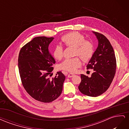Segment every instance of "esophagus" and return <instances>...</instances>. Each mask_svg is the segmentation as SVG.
I'll return each mask as SVG.
<instances>
[{"label": "esophagus", "instance_id": "esophagus-1", "mask_svg": "<svg viewBox=\"0 0 129 129\" xmlns=\"http://www.w3.org/2000/svg\"><path fill=\"white\" fill-rule=\"evenodd\" d=\"M74 75H74V74H73V73H69L68 75V77H72Z\"/></svg>", "mask_w": 129, "mask_h": 129}]
</instances>
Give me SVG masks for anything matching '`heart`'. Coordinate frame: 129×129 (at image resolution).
Masks as SVG:
<instances>
[{"mask_svg":"<svg viewBox=\"0 0 129 129\" xmlns=\"http://www.w3.org/2000/svg\"><path fill=\"white\" fill-rule=\"evenodd\" d=\"M61 41L67 47H74V56H79L84 62L88 61L94 53L93 43L85 40L83 35L79 32H72L66 34L62 37ZM53 55L56 60H61L63 57V47L60 45L56 46L53 49ZM79 57L67 58L60 65V68L71 73L76 72L82 64Z\"/></svg>","mask_w":129,"mask_h":129,"instance_id":"b5f03b06","label":"heart"}]
</instances>
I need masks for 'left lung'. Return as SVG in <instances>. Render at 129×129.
I'll list each match as a JSON object with an SVG mask.
<instances>
[{"instance_id": "left-lung-1", "label": "left lung", "mask_w": 129, "mask_h": 129, "mask_svg": "<svg viewBox=\"0 0 129 129\" xmlns=\"http://www.w3.org/2000/svg\"><path fill=\"white\" fill-rule=\"evenodd\" d=\"M99 41V45L87 66V69H93L90 77L81 74L79 89L88 96L102 95L110 87L116 69V59L110 41L104 35L93 32Z\"/></svg>"}]
</instances>
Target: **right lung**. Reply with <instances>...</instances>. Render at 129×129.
I'll return each instance as SVG.
<instances>
[{"label":"right lung","mask_w":129,"mask_h":129,"mask_svg":"<svg viewBox=\"0 0 129 129\" xmlns=\"http://www.w3.org/2000/svg\"><path fill=\"white\" fill-rule=\"evenodd\" d=\"M53 39V37L34 38L21 48L18 56L23 87L32 98L43 103H50L60 96L66 78L60 71L54 77H49L55 63L48 50Z\"/></svg>","instance_id":"1"}]
</instances>
